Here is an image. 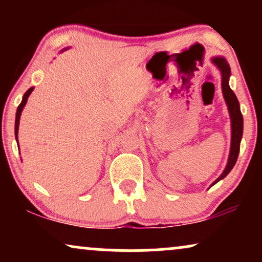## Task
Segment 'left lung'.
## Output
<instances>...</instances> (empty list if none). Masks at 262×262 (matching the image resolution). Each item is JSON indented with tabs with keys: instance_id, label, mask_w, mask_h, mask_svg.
Masks as SVG:
<instances>
[{
	"instance_id": "8db88e82",
	"label": "left lung",
	"mask_w": 262,
	"mask_h": 262,
	"mask_svg": "<svg viewBox=\"0 0 262 262\" xmlns=\"http://www.w3.org/2000/svg\"><path fill=\"white\" fill-rule=\"evenodd\" d=\"M211 63L217 67L220 70L221 77H222V93H223V98L225 100V103L228 106L229 116H230L231 121V143H230V151H229V157L227 166H225L223 173L218 177L216 180L212 182L213 186L217 184L218 181L223 180L227 175L230 173V170L234 168L236 161H237L238 152H239V144H241V139L243 135V117L241 113V108H239V102L237 98H236L235 93L231 91L230 85H229V78H230L231 71L230 66L227 62V59L222 56H216L211 58ZM210 186V187H211Z\"/></svg>"
}]
</instances>
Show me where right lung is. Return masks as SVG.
Returning a JSON list of instances; mask_svg holds the SVG:
<instances>
[{
	"label": "right lung",
	"instance_id": "1",
	"mask_svg": "<svg viewBox=\"0 0 262 262\" xmlns=\"http://www.w3.org/2000/svg\"><path fill=\"white\" fill-rule=\"evenodd\" d=\"M66 50H68V49H63V50H62V52H63V51H66ZM33 89H34L33 87H31L30 89H28V91H27L26 93H25L24 96H23V100H21V103H20L19 107H17V110H16V116H15V139H16V142H17V134H19V124H20L21 112H23L24 107L26 106L28 96L31 95V93L33 92ZM17 144H19V142H17Z\"/></svg>",
	"mask_w": 262,
	"mask_h": 262
}]
</instances>
